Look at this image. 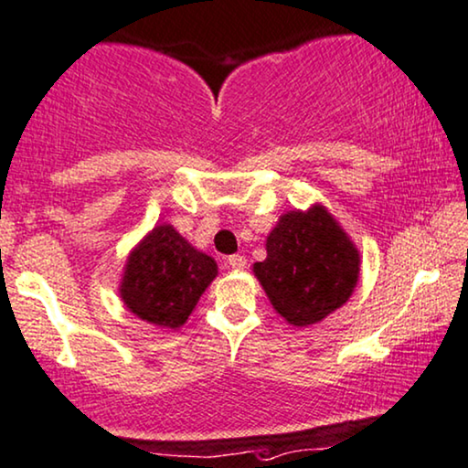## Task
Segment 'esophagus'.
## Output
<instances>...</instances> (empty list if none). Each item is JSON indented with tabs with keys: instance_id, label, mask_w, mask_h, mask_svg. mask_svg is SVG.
Returning a JSON list of instances; mask_svg holds the SVG:
<instances>
[{
	"instance_id": "esophagus-1",
	"label": "esophagus",
	"mask_w": 468,
	"mask_h": 468,
	"mask_svg": "<svg viewBox=\"0 0 468 468\" xmlns=\"http://www.w3.org/2000/svg\"><path fill=\"white\" fill-rule=\"evenodd\" d=\"M229 265L233 270H244L246 268V257H244V254H230Z\"/></svg>"
}]
</instances>
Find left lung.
Here are the masks:
<instances>
[{
  "label": "left lung",
  "instance_id": "8db88e82",
  "mask_svg": "<svg viewBox=\"0 0 468 468\" xmlns=\"http://www.w3.org/2000/svg\"><path fill=\"white\" fill-rule=\"evenodd\" d=\"M268 257L252 265L274 311L292 326L319 324L350 300L360 252L324 205L278 218L265 239Z\"/></svg>",
  "mask_w": 468,
  "mask_h": 468
}]
</instances>
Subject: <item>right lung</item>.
Segmentation results:
<instances>
[{
    "label": "right lung",
    "instance_id": "obj_1",
    "mask_svg": "<svg viewBox=\"0 0 468 468\" xmlns=\"http://www.w3.org/2000/svg\"><path fill=\"white\" fill-rule=\"evenodd\" d=\"M216 276L214 257L164 222L155 224L129 252L118 293L142 322L176 330L187 322Z\"/></svg>",
    "mask_w": 468,
    "mask_h": 468
}]
</instances>
